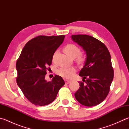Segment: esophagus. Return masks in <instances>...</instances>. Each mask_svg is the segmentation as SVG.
Masks as SVG:
<instances>
[{
  "label": "esophagus",
  "instance_id": "34e87169",
  "mask_svg": "<svg viewBox=\"0 0 129 129\" xmlns=\"http://www.w3.org/2000/svg\"><path fill=\"white\" fill-rule=\"evenodd\" d=\"M65 82H66V84H69V83H70V82H71V81H70V80H65Z\"/></svg>",
  "mask_w": 129,
  "mask_h": 129
}]
</instances>
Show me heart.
Returning a JSON list of instances; mask_svg holds the SVG:
<instances>
[{
    "label": "heart",
    "mask_w": 129,
    "mask_h": 129,
    "mask_svg": "<svg viewBox=\"0 0 129 129\" xmlns=\"http://www.w3.org/2000/svg\"><path fill=\"white\" fill-rule=\"evenodd\" d=\"M64 52L70 57L75 58L79 54L80 50L76 45L70 44L64 47ZM78 56L79 61L82 62L83 60V57L80 55ZM75 72H76V69L74 67H62L58 70V74L65 79H70L73 76Z\"/></svg>",
    "instance_id": "heart-1"
}]
</instances>
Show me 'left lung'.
<instances>
[{
	"label": "left lung",
	"mask_w": 129,
	"mask_h": 129,
	"mask_svg": "<svg viewBox=\"0 0 129 129\" xmlns=\"http://www.w3.org/2000/svg\"><path fill=\"white\" fill-rule=\"evenodd\" d=\"M73 42L81 47L86 53L84 65L79 72L83 77L75 96L82 105H98L106 99L113 79L110 53L106 46L93 36L72 35ZM87 79L86 80L84 79Z\"/></svg>",
	"instance_id": "8db88e82"
}]
</instances>
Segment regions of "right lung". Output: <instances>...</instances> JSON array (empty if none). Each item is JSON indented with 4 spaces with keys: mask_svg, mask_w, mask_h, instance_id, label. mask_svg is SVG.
Returning a JSON list of instances; mask_svg holds the SVG:
<instances>
[{
    "mask_svg": "<svg viewBox=\"0 0 129 129\" xmlns=\"http://www.w3.org/2000/svg\"><path fill=\"white\" fill-rule=\"evenodd\" d=\"M65 36H39L26 43L16 63L18 86L31 103L48 105L55 100L64 85L62 77L55 75L52 81L45 80L48 67Z\"/></svg>",
    "mask_w": 129,
    "mask_h": 129,
    "instance_id": "add662e5",
    "label": "right lung"
}]
</instances>
